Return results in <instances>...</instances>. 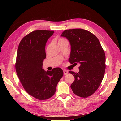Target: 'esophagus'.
<instances>
[{
  "label": "esophagus",
  "mask_w": 121,
  "mask_h": 121,
  "mask_svg": "<svg viewBox=\"0 0 121 121\" xmlns=\"http://www.w3.org/2000/svg\"><path fill=\"white\" fill-rule=\"evenodd\" d=\"M68 73V72L66 70H63V74H65V75H66Z\"/></svg>",
  "instance_id": "1"
}]
</instances>
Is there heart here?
I'll list each match as a JSON object with an SVG mask.
<instances>
[{
	"label": "heart",
	"mask_w": 121,
	"mask_h": 121,
	"mask_svg": "<svg viewBox=\"0 0 121 121\" xmlns=\"http://www.w3.org/2000/svg\"><path fill=\"white\" fill-rule=\"evenodd\" d=\"M65 41H66V40L65 39H64V38H59V39L58 40V43L65 42Z\"/></svg>",
	"instance_id": "obj_1"
}]
</instances>
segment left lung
I'll use <instances>...</instances> for the list:
<instances>
[{"label":"left lung","instance_id":"8db88e82","mask_svg":"<svg viewBox=\"0 0 121 121\" xmlns=\"http://www.w3.org/2000/svg\"><path fill=\"white\" fill-rule=\"evenodd\" d=\"M61 36L70 43L69 62L81 64L78 73L69 71L75 78L71 88L76 96H91L99 88L106 69V56L99 40L92 33L82 29L65 30Z\"/></svg>","mask_w":121,"mask_h":121}]
</instances>
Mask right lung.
<instances>
[{
    "mask_svg": "<svg viewBox=\"0 0 121 121\" xmlns=\"http://www.w3.org/2000/svg\"><path fill=\"white\" fill-rule=\"evenodd\" d=\"M53 30H36L22 38L18 47L15 70L28 94L39 100L50 98L63 75L60 68L45 71L43 62L46 57L45 46Z\"/></svg>",
    "mask_w": 121,
    "mask_h": 121,
    "instance_id": "1",
    "label": "right lung"
}]
</instances>
